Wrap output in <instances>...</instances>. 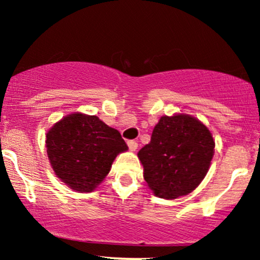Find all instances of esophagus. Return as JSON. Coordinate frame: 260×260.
Here are the masks:
<instances>
[{"mask_svg":"<svg viewBox=\"0 0 260 260\" xmlns=\"http://www.w3.org/2000/svg\"><path fill=\"white\" fill-rule=\"evenodd\" d=\"M127 144L131 151H136L137 148H138V143L134 142V140H129V142H127Z\"/></svg>","mask_w":260,"mask_h":260,"instance_id":"1","label":"esophagus"}]
</instances>
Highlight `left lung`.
I'll list each match as a JSON object with an SVG mask.
<instances>
[{
	"label": "left lung",
	"instance_id": "left-lung-1",
	"mask_svg": "<svg viewBox=\"0 0 260 260\" xmlns=\"http://www.w3.org/2000/svg\"><path fill=\"white\" fill-rule=\"evenodd\" d=\"M215 140L203 122L187 113L162 116L150 143L138 151L143 176L159 198L189 194L207 176Z\"/></svg>",
	"mask_w": 260,
	"mask_h": 260
}]
</instances>
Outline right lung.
Returning a JSON list of instances; mask_svg holds the SVG:
<instances>
[{
  "mask_svg": "<svg viewBox=\"0 0 260 260\" xmlns=\"http://www.w3.org/2000/svg\"><path fill=\"white\" fill-rule=\"evenodd\" d=\"M46 150L55 175L71 189L92 192L118 154L128 150L120 132L98 116L74 112L47 131Z\"/></svg>",
  "mask_w": 260,
  "mask_h": 260,
  "instance_id": "right-lung-1",
  "label": "right lung"
}]
</instances>
